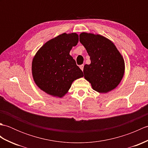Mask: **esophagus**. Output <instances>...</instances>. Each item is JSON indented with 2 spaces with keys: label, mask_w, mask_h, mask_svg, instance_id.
I'll return each instance as SVG.
<instances>
[{
  "label": "esophagus",
  "mask_w": 148,
  "mask_h": 148,
  "mask_svg": "<svg viewBox=\"0 0 148 148\" xmlns=\"http://www.w3.org/2000/svg\"><path fill=\"white\" fill-rule=\"evenodd\" d=\"M79 67H80V69H81V70L83 71V69H84V65H83H83H81L79 66Z\"/></svg>",
  "instance_id": "obj_1"
}]
</instances>
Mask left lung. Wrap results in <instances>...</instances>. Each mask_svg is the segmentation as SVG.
I'll use <instances>...</instances> for the list:
<instances>
[{
    "instance_id": "8db88e82",
    "label": "left lung",
    "mask_w": 148,
    "mask_h": 148,
    "mask_svg": "<svg viewBox=\"0 0 148 148\" xmlns=\"http://www.w3.org/2000/svg\"><path fill=\"white\" fill-rule=\"evenodd\" d=\"M79 41L86 48L91 64L84 66V78L94 90L107 93L120 83L125 64L121 55L111 40L100 35L81 33Z\"/></svg>"
}]
</instances>
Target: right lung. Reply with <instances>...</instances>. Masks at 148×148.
Instances as JSON below:
<instances>
[{"label":"right lung","instance_id":"add662e5","mask_svg":"<svg viewBox=\"0 0 148 148\" xmlns=\"http://www.w3.org/2000/svg\"><path fill=\"white\" fill-rule=\"evenodd\" d=\"M78 40L76 33H64L49 40L37 51L32 61V75L44 92L62 97L75 79L83 76V71L69 55Z\"/></svg>","mask_w":148,"mask_h":148}]
</instances>
